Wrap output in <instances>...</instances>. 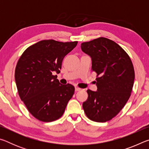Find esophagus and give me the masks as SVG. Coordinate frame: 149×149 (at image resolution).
<instances>
[{
	"instance_id": "obj_1",
	"label": "esophagus",
	"mask_w": 149,
	"mask_h": 149,
	"mask_svg": "<svg viewBox=\"0 0 149 149\" xmlns=\"http://www.w3.org/2000/svg\"><path fill=\"white\" fill-rule=\"evenodd\" d=\"M80 90H81L80 88L77 87H75V91H80Z\"/></svg>"
}]
</instances>
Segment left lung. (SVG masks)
Masks as SVG:
<instances>
[{
  "label": "left lung",
  "mask_w": 149,
  "mask_h": 149,
  "mask_svg": "<svg viewBox=\"0 0 149 149\" xmlns=\"http://www.w3.org/2000/svg\"><path fill=\"white\" fill-rule=\"evenodd\" d=\"M91 57L97 73V91L88 89L83 103L87 116L94 122H105L115 117L130 97L135 72L130 56L116 42L99 37L81 45Z\"/></svg>",
  "instance_id": "8db88e82"
}]
</instances>
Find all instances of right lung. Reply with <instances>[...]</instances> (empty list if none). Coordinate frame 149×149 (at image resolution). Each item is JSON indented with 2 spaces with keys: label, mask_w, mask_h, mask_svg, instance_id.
<instances>
[{
  "label": "right lung",
  "mask_w": 149,
  "mask_h": 149,
  "mask_svg": "<svg viewBox=\"0 0 149 149\" xmlns=\"http://www.w3.org/2000/svg\"><path fill=\"white\" fill-rule=\"evenodd\" d=\"M77 44V41L42 40L27 48L20 56L15 70L17 91L37 120L50 122L64 114L75 88L69 84L62 85L52 73L60 72L64 56Z\"/></svg>",
  "instance_id": "right-lung-1"
}]
</instances>
